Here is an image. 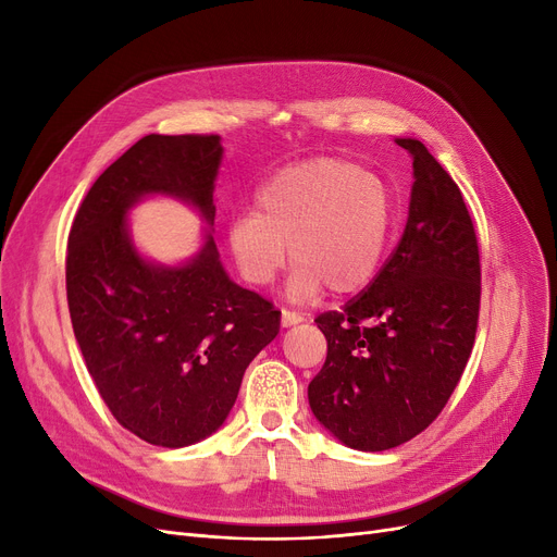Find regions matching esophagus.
I'll return each mask as SVG.
<instances>
[{"label":"esophagus","instance_id":"obj_1","mask_svg":"<svg viewBox=\"0 0 557 557\" xmlns=\"http://www.w3.org/2000/svg\"><path fill=\"white\" fill-rule=\"evenodd\" d=\"M282 327H294V325H300L302 320H305V315H300V313H296V311H286V309H282Z\"/></svg>","mask_w":557,"mask_h":557}]
</instances>
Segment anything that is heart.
<instances>
[{"instance_id":"1","label":"heart","mask_w":557,"mask_h":557,"mask_svg":"<svg viewBox=\"0 0 557 557\" xmlns=\"http://www.w3.org/2000/svg\"><path fill=\"white\" fill-rule=\"evenodd\" d=\"M393 219V194L379 175L345 160L315 158L273 173L255 196V212L227 219V246L252 286L271 284L290 255L296 267L286 296L311 302L325 286L349 296L372 282Z\"/></svg>"}]
</instances>
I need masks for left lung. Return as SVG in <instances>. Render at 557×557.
I'll use <instances>...</instances> for the list:
<instances>
[{
    "label": "left lung",
    "instance_id": "8db88e82",
    "mask_svg": "<svg viewBox=\"0 0 557 557\" xmlns=\"http://www.w3.org/2000/svg\"><path fill=\"white\" fill-rule=\"evenodd\" d=\"M401 239L343 311L315 318L327 359L309 384L315 420L359 451H386L443 411L472 355L481 263L470 212L451 175L416 137Z\"/></svg>",
    "mask_w": 557,
    "mask_h": 557
}]
</instances>
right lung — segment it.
Here are the masks:
<instances>
[{
  "label": "right lung",
  "mask_w": 557,
  "mask_h": 557,
  "mask_svg": "<svg viewBox=\"0 0 557 557\" xmlns=\"http://www.w3.org/2000/svg\"><path fill=\"white\" fill-rule=\"evenodd\" d=\"M219 135H146L87 191L67 242V305L99 395L141 441L181 449L212 435L280 311L232 282L214 237ZM166 195L206 223L199 250L162 264L132 242L127 214Z\"/></svg>",
  "instance_id": "obj_1"
}]
</instances>
